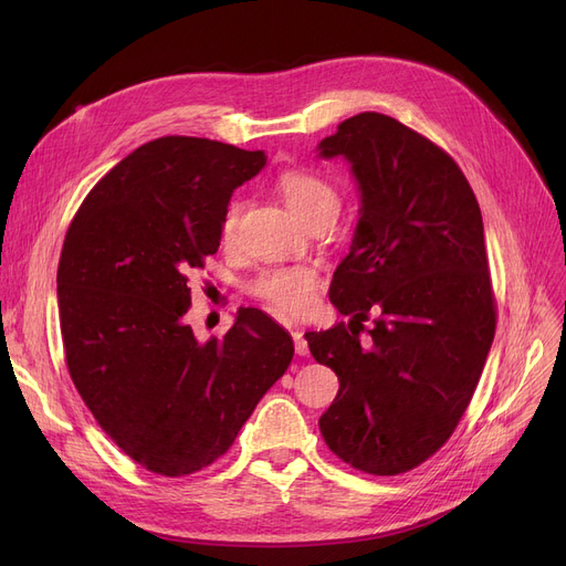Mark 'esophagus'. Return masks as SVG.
<instances>
[{"instance_id":"esophagus-1","label":"esophagus","mask_w":566,"mask_h":566,"mask_svg":"<svg viewBox=\"0 0 566 566\" xmlns=\"http://www.w3.org/2000/svg\"><path fill=\"white\" fill-rule=\"evenodd\" d=\"M291 335H293V342H295V353H298V355H307V353H310V346H307L305 333L295 328Z\"/></svg>"}]
</instances>
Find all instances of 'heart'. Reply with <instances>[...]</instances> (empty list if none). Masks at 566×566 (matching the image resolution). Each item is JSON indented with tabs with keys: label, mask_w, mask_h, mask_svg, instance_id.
<instances>
[{
	"label": "heart",
	"mask_w": 566,
	"mask_h": 566,
	"mask_svg": "<svg viewBox=\"0 0 566 566\" xmlns=\"http://www.w3.org/2000/svg\"><path fill=\"white\" fill-rule=\"evenodd\" d=\"M277 188L289 203L291 211L303 222H310L318 216L335 218L339 211L337 190L325 178L312 169L293 167L284 169L277 178ZM243 199H231L222 213L220 241L222 245H233L238 238L243 216ZM318 275L312 265H273L261 271L250 284L248 291L254 298L263 301L284 314H305L316 298Z\"/></svg>",
	"instance_id": "b5f03b06"
}]
</instances>
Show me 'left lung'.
<instances>
[{"instance_id": "1", "label": "left lung", "mask_w": 566, "mask_h": 566, "mask_svg": "<svg viewBox=\"0 0 566 566\" xmlns=\"http://www.w3.org/2000/svg\"><path fill=\"white\" fill-rule=\"evenodd\" d=\"M318 151L350 163L363 203L331 284L333 305L353 318L305 335L314 360L339 378L318 427L344 463L392 478L448 442L491 350L482 211L452 156L392 116L355 114Z\"/></svg>"}]
</instances>
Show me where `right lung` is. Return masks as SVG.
Returning a JSON list of instances; mask_svg holds the SVG:
<instances>
[{"mask_svg":"<svg viewBox=\"0 0 566 566\" xmlns=\"http://www.w3.org/2000/svg\"><path fill=\"white\" fill-rule=\"evenodd\" d=\"M265 165L203 137L146 142L92 188L56 271L66 367L101 429L135 463L184 478L218 461L284 376L293 339L261 310L197 342L192 271L220 248L231 192Z\"/></svg>","mask_w":566,"mask_h":566,"instance_id":"1","label":"right lung"}]
</instances>
